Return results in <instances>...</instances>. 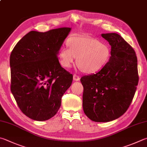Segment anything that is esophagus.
<instances>
[{
    "mask_svg": "<svg viewBox=\"0 0 147 147\" xmlns=\"http://www.w3.org/2000/svg\"><path fill=\"white\" fill-rule=\"evenodd\" d=\"M73 80L74 81H78L80 80L79 76L76 75V74H74V75H73Z\"/></svg>",
    "mask_w": 147,
    "mask_h": 147,
    "instance_id": "1",
    "label": "esophagus"
}]
</instances>
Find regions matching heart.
Segmentation results:
<instances>
[{"instance_id": "b5f03b06", "label": "heart", "mask_w": 147, "mask_h": 147, "mask_svg": "<svg viewBox=\"0 0 147 147\" xmlns=\"http://www.w3.org/2000/svg\"><path fill=\"white\" fill-rule=\"evenodd\" d=\"M68 47H63L58 53L60 64L71 67L77 57L76 63L86 73H93L103 67L109 60L111 51L106 44L86 36H76L67 42Z\"/></svg>"}]
</instances>
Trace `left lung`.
<instances>
[{
    "instance_id": "obj_1",
    "label": "left lung",
    "mask_w": 147,
    "mask_h": 147,
    "mask_svg": "<svg viewBox=\"0 0 147 147\" xmlns=\"http://www.w3.org/2000/svg\"><path fill=\"white\" fill-rule=\"evenodd\" d=\"M111 51L109 62L96 74L84 76L83 109L96 122H108L119 118L131 103L139 81L138 60L133 48L114 33L101 34Z\"/></svg>"
}]
</instances>
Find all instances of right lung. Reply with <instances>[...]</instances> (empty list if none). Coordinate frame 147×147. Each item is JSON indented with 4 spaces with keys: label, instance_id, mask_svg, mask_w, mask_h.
I'll return each mask as SVG.
<instances>
[{
    "label": "right lung",
    "instance_id": "add662e5",
    "mask_svg": "<svg viewBox=\"0 0 147 147\" xmlns=\"http://www.w3.org/2000/svg\"><path fill=\"white\" fill-rule=\"evenodd\" d=\"M70 28L44 33L31 31L10 55L11 91L21 111L36 121L57 113L62 97L71 86L73 74L61 67L58 54Z\"/></svg>",
    "mask_w": 147,
    "mask_h": 147
}]
</instances>
